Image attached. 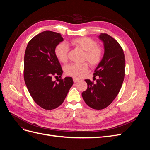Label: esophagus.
I'll return each mask as SVG.
<instances>
[{
    "mask_svg": "<svg viewBox=\"0 0 150 150\" xmlns=\"http://www.w3.org/2000/svg\"><path fill=\"white\" fill-rule=\"evenodd\" d=\"M79 79H76V78H73V81H74V83H78V81H79Z\"/></svg>",
    "mask_w": 150,
    "mask_h": 150,
    "instance_id": "obj_1",
    "label": "esophagus"
}]
</instances>
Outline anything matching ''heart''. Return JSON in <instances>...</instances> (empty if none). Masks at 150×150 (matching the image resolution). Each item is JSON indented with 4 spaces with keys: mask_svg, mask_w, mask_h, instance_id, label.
I'll return each mask as SVG.
<instances>
[{
    "mask_svg": "<svg viewBox=\"0 0 150 150\" xmlns=\"http://www.w3.org/2000/svg\"><path fill=\"white\" fill-rule=\"evenodd\" d=\"M70 44L77 48L84 51L82 60L87 61L91 67L99 64L103 57V49L98 46V42L93 39L88 37H81L72 39ZM69 47L64 42L58 44L54 49L55 55L58 60L62 62H66L68 59ZM88 64L86 62L76 64L71 63L64 67L65 73L75 78H80L88 71Z\"/></svg>",
    "mask_w": 150,
    "mask_h": 150,
    "instance_id": "heart-1",
    "label": "heart"
}]
</instances>
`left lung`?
Wrapping results in <instances>:
<instances>
[{
    "label": "left lung",
    "mask_w": 150,
    "mask_h": 150,
    "mask_svg": "<svg viewBox=\"0 0 150 150\" xmlns=\"http://www.w3.org/2000/svg\"><path fill=\"white\" fill-rule=\"evenodd\" d=\"M104 53L101 62L94 71L96 83L86 79L88 88L82 93L85 103L94 110H103L116 98L121 88L125 76V57L123 50L114 38L101 34ZM96 79V78H95Z\"/></svg>",
    "instance_id": "left-lung-1"
}]
</instances>
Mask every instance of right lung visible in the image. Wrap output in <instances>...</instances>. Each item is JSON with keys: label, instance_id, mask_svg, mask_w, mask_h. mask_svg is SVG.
Instances as JSON below:
<instances>
[{"label": "right lung", "instance_id": "right-lung-1", "mask_svg": "<svg viewBox=\"0 0 150 150\" xmlns=\"http://www.w3.org/2000/svg\"><path fill=\"white\" fill-rule=\"evenodd\" d=\"M63 40L61 34L46 30L36 35L29 42L24 55V78L35 103L46 110L57 108L64 102L73 84L71 77L61 78L62 69L54 49Z\"/></svg>", "mask_w": 150, "mask_h": 150}]
</instances>
